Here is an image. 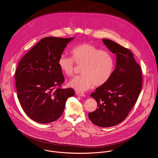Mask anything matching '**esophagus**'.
<instances>
[{"label":"esophagus","instance_id":"34e87169","mask_svg":"<svg viewBox=\"0 0 158 158\" xmlns=\"http://www.w3.org/2000/svg\"><path fill=\"white\" fill-rule=\"evenodd\" d=\"M76 94L78 96H81V97H84L85 96V94L81 92H79V91H76Z\"/></svg>","mask_w":158,"mask_h":158}]
</instances>
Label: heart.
<instances>
[{"label":"heart","instance_id":"b5f03b06","mask_svg":"<svg viewBox=\"0 0 158 158\" xmlns=\"http://www.w3.org/2000/svg\"><path fill=\"white\" fill-rule=\"evenodd\" d=\"M72 57L64 54L60 56L58 64L62 72L73 76L75 62L82 65V74L72 78L69 85L78 91H85L91 85L100 86L109 80L114 67V61L108 52L88 44H80L71 50Z\"/></svg>","mask_w":158,"mask_h":158}]
</instances>
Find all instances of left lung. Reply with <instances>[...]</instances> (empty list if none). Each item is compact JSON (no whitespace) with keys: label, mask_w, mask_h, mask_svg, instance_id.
I'll return each mask as SVG.
<instances>
[{"label":"left lung","mask_w":158,"mask_h":158,"mask_svg":"<svg viewBox=\"0 0 158 158\" xmlns=\"http://www.w3.org/2000/svg\"><path fill=\"white\" fill-rule=\"evenodd\" d=\"M102 41L116 55V65L109 80L91 93L97 108L88 117L94 124L108 127L122 123L134 107L142 88V72L129 49L108 39Z\"/></svg>","instance_id":"1"}]
</instances>
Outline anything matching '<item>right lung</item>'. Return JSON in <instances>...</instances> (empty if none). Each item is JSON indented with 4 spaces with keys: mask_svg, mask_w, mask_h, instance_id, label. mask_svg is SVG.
Returning <instances> with one entry per match:
<instances>
[{
    "mask_svg": "<svg viewBox=\"0 0 158 158\" xmlns=\"http://www.w3.org/2000/svg\"><path fill=\"white\" fill-rule=\"evenodd\" d=\"M74 38L46 37L20 60L15 73L17 97L26 115L35 122H55L62 114L72 88H61L64 77L58 61Z\"/></svg>",
    "mask_w": 158,
    "mask_h": 158,
    "instance_id": "right-lung-1",
    "label": "right lung"
}]
</instances>
